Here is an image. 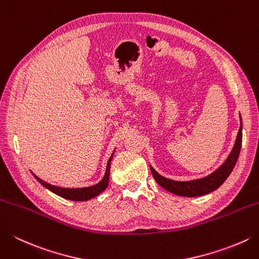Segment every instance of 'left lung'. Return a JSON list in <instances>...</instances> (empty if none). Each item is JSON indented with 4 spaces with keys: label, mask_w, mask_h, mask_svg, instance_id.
I'll return each mask as SVG.
<instances>
[{
    "label": "left lung",
    "mask_w": 259,
    "mask_h": 259,
    "mask_svg": "<svg viewBox=\"0 0 259 259\" xmlns=\"http://www.w3.org/2000/svg\"><path fill=\"white\" fill-rule=\"evenodd\" d=\"M242 122L240 118V128L238 131L237 139L235 141L234 148H232L231 153L228 156L226 161L222 164L219 168L214 170L213 173L207 175L203 179L193 180V181H186V182H180V181H173L166 177L159 175L157 171L150 166L151 174H153L154 179L156 180L161 187H164L170 193L180 195V196H187V197H194V196H201L209 194L211 192L215 191L218 187H220L225 183V181L228 179V176L234 169V167L238 160V157L240 154L241 149V141H242Z\"/></svg>",
    "instance_id": "1"
}]
</instances>
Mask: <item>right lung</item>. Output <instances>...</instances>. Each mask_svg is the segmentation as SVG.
<instances>
[{
	"label": "right lung",
	"instance_id": "add662e5",
	"mask_svg": "<svg viewBox=\"0 0 259 259\" xmlns=\"http://www.w3.org/2000/svg\"><path fill=\"white\" fill-rule=\"evenodd\" d=\"M113 154L111 155V157L108 160V164H106V169H105V174L103 176V179L101 180L98 184L92 185V186L79 187V189H65V187H59V186L49 184L47 182L39 179V177L35 176L33 173L32 175L40 184L44 185L46 189L52 191L53 193L57 194L58 196H62L66 200H72V201H88V200L93 199L95 196H98L100 193H102L106 187H108L109 177H110V164H111V160H112Z\"/></svg>",
	"mask_w": 259,
	"mask_h": 259
}]
</instances>
